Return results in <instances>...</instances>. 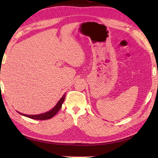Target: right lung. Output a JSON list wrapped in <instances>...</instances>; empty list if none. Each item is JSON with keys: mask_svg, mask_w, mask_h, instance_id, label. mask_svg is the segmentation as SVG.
Returning <instances> with one entry per match:
<instances>
[{"mask_svg": "<svg viewBox=\"0 0 158 158\" xmlns=\"http://www.w3.org/2000/svg\"><path fill=\"white\" fill-rule=\"evenodd\" d=\"M65 93L63 95V97L60 99V100L58 102L56 105L54 107H53L52 109H51L50 111L45 112V113H44V114H37V115H27V114H23L22 113H19V112H18V113L20 114L21 115H22V116H24L26 117L30 118L35 119V120L50 119V118H52V117L54 116L55 115L58 113V111L60 110L61 106H62L64 100H65Z\"/></svg>", "mask_w": 158, "mask_h": 158, "instance_id": "add662e5", "label": "right lung"}]
</instances>
